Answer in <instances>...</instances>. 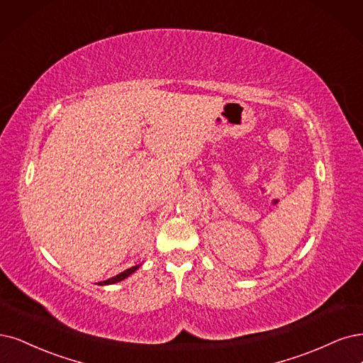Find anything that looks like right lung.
Masks as SVG:
<instances>
[{"label":"right lung","mask_w":363,"mask_h":363,"mask_svg":"<svg viewBox=\"0 0 363 363\" xmlns=\"http://www.w3.org/2000/svg\"><path fill=\"white\" fill-rule=\"evenodd\" d=\"M140 266H142V264H136V266H133V267H130V269H125L124 272H121V274H118V275H115V277H112V278H109V279H106V281H101V283H99V286H109V284H116V283H119V281H123V279L128 278L131 274L136 272Z\"/></svg>","instance_id":"obj_1"}]
</instances>
